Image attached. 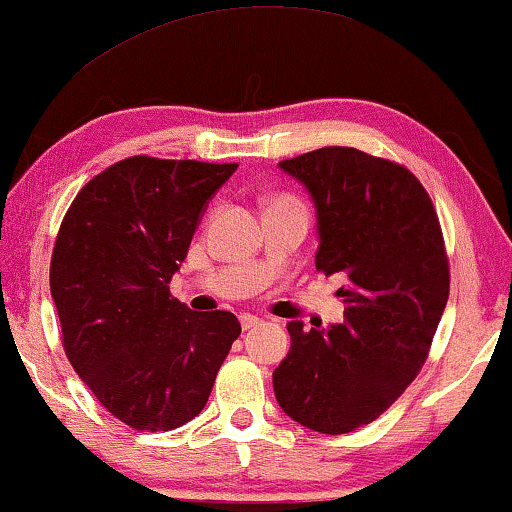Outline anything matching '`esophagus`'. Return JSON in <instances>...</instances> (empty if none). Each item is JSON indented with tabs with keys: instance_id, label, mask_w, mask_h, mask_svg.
<instances>
[{
	"instance_id": "obj_1",
	"label": "esophagus",
	"mask_w": 512,
	"mask_h": 512,
	"mask_svg": "<svg viewBox=\"0 0 512 512\" xmlns=\"http://www.w3.org/2000/svg\"><path fill=\"white\" fill-rule=\"evenodd\" d=\"M261 322H263L261 317H256V315H249V313L240 315V324H242V329H244V331H249V329L258 327V324H261Z\"/></svg>"
}]
</instances>
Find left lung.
<instances>
[{"label": "left lung", "mask_w": 512, "mask_h": 512, "mask_svg": "<svg viewBox=\"0 0 512 512\" xmlns=\"http://www.w3.org/2000/svg\"><path fill=\"white\" fill-rule=\"evenodd\" d=\"M280 167L317 207L315 268L338 275L345 322L303 329L272 374L284 414L324 435L367 426L400 397L428 360L449 298L440 218L402 164L357 148H320Z\"/></svg>", "instance_id": "obj_1"}]
</instances>
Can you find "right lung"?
I'll use <instances>...</instances> for the list:
<instances>
[{
	"label": "right lung",
	"instance_id": "right-lung-1",
	"mask_svg": "<svg viewBox=\"0 0 512 512\" xmlns=\"http://www.w3.org/2000/svg\"><path fill=\"white\" fill-rule=\"evenodd\" d=\"M237 164L126 157L91 178L51 254L63 350L96 400L134 430H174L207 404L232 341L228 310L195 313L169 282L209 199Z\"/></svg>",
	"mask_w": 512,
	"mask_h": 512
}]
</instances>
